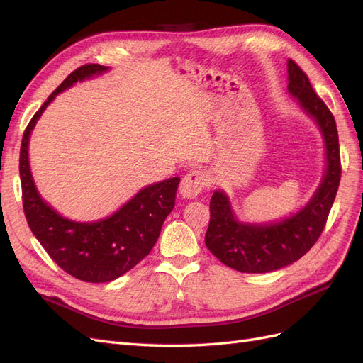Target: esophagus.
Here are the masks:
<instances>
[{"label": "esophagus", "mask_w": 363, "mask_h": 363, "mask_svg": "<svg viewBox=\"0 0 363 363\" xmlns=\"http://www.w3.org/2000/svg\"><path fill=\"white\" fill-rule=\"evenodd\" d=\"M207 175L204 171L192 169L184 175L180 184V194L184 199H195L207 188Z\"/></svg>", "instance_id": "esophagus-1"}]
</instances>
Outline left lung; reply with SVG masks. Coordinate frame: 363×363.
<instances>
[{
  "instance_id": "8db88e82",
  "label": "left lung",
  "mask_w": 363,
  "mask_h": 363,
  "mask_svg": "<svg viewBox=\"0 0 363 363\" xmlns=\"http://www.w3.org/2000/svg\"><path fill=\"white\" fill-rule=\"evenodd\" d=\"M288 91L303 111L320 127L327 168L320 188L301 211L269 224L239 223L223 191L211 200V223L204 238L206 247L224 265L240 272H269L291 265L309 251L325 227L340 182L339 138L335 118L318 96L304 71L288 60Z\"/></svg>"
}]
</instances>
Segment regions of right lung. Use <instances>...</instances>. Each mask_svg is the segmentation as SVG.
Masks as SVG:
<instances>
[{"instance_id": "add662e5", "label": "right lung", "mask_w": 363, "mask_h": 363, "mask_svg": "<svg viewBox=\"0 0 363 363\" xmlns=\"http://www.w3.org/2000/svg\"><path fill=\"white\" fill-rule=\"evenodd\" d=\"M107 69L103 65L89 63L71 72L31 118L19 152L23 204L30 230L65 272L89 283L112 281L150 255L163 221L174 208L180 183L179 177H172L150 184L113 215L95 223L71 221L40 199L28 163L31 130L57 94Z\"/></svg>"}]
</instances>
